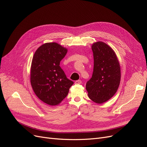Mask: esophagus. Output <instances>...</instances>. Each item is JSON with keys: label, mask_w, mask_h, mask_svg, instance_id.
Here are the masks:
<instances>
[{"label": "esophagus", "mask_w": 147, "mask_h": 147, "mask_svg": "<svg viewBox=\"0 0 147 147\" xmlns=\"http://www.w3.org/2000/svg\"><path fill=\"white\" fill-rule=\"evenodd\" d=\"M81 83H82V81L80 80H76L75 82V84L79 85V84H81Z\"/></svg>", "instance_id": "1"}]
</instances>
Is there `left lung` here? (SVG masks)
Listing matches in <instances>:
<instances>
[{
  "label": "left lung",
  "instance_id": "8db88e82",
  "mask_svg": "<svg viewBox=\"0 0 147 147\" xmlns=\"http://www.w3.org/2000/svg\"><path fill=\"white\" fill-rule=\"evenodd\" d=\"M94 69L92 78L86 84L89 98L98 104L111 99L118 90L121 68L114 50L104 42L92 45Z\"/></svg>",
  "mask_w": 147,
  "mask_h": 147
}]
</instances>
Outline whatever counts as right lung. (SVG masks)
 Here are the masks:
<instances>
[{
  "label": "right lung",
  "mask_w": 147,
  "mask_h": 147,
  "mask_svg": "<svg viewBox=\"0 0 147 147\" xmlns=\"http://www.w3.org/2000/svg\"><path fill=\"white\" fill-rule=\"evenodd\" d=\"M67 51L58 43L47 42L38 48L32 61V88L38 98L50 106L59 105L74 84L59 66Z\"/></svg>",
  "instance_id": "1"
}]
</instances>
